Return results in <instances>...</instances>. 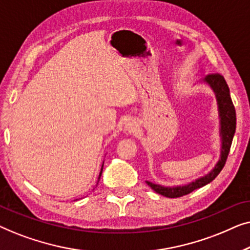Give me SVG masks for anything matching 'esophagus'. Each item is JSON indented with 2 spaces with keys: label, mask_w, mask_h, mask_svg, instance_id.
<instances>
[{
  "label": "esophagus",
  "mask_w": 250,
  "mask_h": 250,
  "mask_svg": "<svg viewBox=\"0 0 250 250\" xmlns=\"http://www.w3.org/2000/svg\"><path fill=\"white\" fill-rule=\"evenodd\" d=\"M136 127H138V125H136L135 122H128L127 124H126V129H127L128 132H134Z\"/></svg>",
  "instance_id": "esophagus-1"
}]
</instances>
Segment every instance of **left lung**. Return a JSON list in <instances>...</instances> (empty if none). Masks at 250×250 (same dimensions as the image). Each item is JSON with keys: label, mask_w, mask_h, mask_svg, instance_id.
<instances>
[{"label": "left lung", "mask_w": 250, "mask_h": 250, "mask_svg": "<svg viewBox=\"0 0 250 250\" xmlns=\"http://www.w3.org/2000/svg\"><path fill=\"white\" fill-rule=\"evenodd\" d=\"M205 81L213 87V90L216 93L218 109H220V117H221V135H222V152H221V159L215 166V168L211 170L209 174L206 176L201 177V179L194 181V182L188 184L184 187H176V188H165L162 186H157L151 182H146V184L151 188L153 191L157 193L162 194L164 197L167 198H179L186 194H189L196 189L206 186V184L210 183L227 163L229 152H230L232 140H233V135L235 132V109L234 105L232 104L231 97H230V90L227 84V81L222 76L220 73H213L205 78Z\"/></svg>", "instance_id": "obj_1"}]
</instances>
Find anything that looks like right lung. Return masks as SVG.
Returning <instances> with one entry per match:
<instances>
[{
  "mask_svg": "<svg viewBox=\"0 0 250 250\" xmlns=\"http://www.w3.org/2000/svg\"><path fill=\"white\" fill-rule=\"evenodd\" d=\"M102 168H104V165H102ZM102 168H101V172H100V174H99V179H98V181L100 180V177H101V174H102Z\"/></svg>",
  "mask_w": 250,
  "mask_h": 250,
  "instance_id": "right-lung-1",
  "label": "right lung"
}]
</instances>
